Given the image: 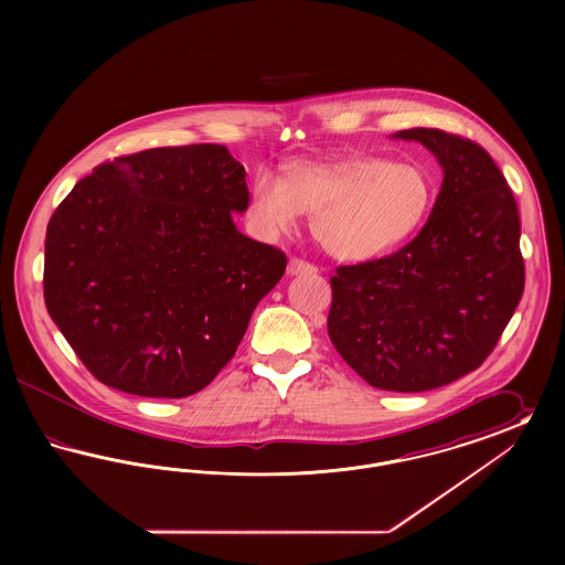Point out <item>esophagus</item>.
Wrapping results in <instances>:
<instances>
[{
  "mask_svg": "<svg viewBox=\"0 0 565 565\" xmlns=\"http://www.w3.org/2000/svg\"><path fill=\"white\" fill-rule=\"evenodd\" d=\"M311 273H318V269L311 265V263H305V260H300V258H290V263H288V275H311Z\"/></svg>",
  "mask_w": 565,
  "mask_h": 565,
  "instance_id": "34e87169",
  "label": "esophagus"
}]
</instances>
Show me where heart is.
Instances as JSON below:
<instances>
[{
	"instance_id": "b5f03b06",
	"label": "heart",
	"mask_w": 565,
	"mask_h": 565,
	"mask_svg": "<svg viewBox=\"0 0 565 565\" xmlns=\"http://www.w3.org/2000/svg\"><path fill=\"white\" fill-rule=\"evenodd\" d=\"M430 203V178L413 162L302 159L288 164L284 180L265 169L254 175L247 220L256 235L275 239L311 214V233L330 256L366 263L411 239Z\"/></svg>"
}]
</instances>
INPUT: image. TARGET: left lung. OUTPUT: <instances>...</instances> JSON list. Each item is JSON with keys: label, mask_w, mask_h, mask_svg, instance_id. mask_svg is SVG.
<instances>
[{"label": "left lung", "mask_w": 565, "mask_h": 565, "mask_svg": "<svg viewBox=\"0 0 565 565\" xmlns=\"http://www.w3.org/2000/svg\"><path fill=\"white\" fill-rule=\"evenodd\" d=\"M443 169L419 235L392 256L339 267L328 334L373 387L428 392L472 373L523 295L521 222L507 178L483 148L440 129H408Z\"/></svg>", "instance_id": "left-lung-1"}]
</instances>
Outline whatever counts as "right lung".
Returning <instances> with one entry per match:
<instances>
[{
  "label": "right lung",
  "mask_w": 565,
  "mask_h": 565,
  "mask_svg": "<svg viewBox=\"0 0 565 565\" xmlns=\"http://www.w3.org/2000/svg\"><path fill=\"white\" fill-rule=\"evenodd\" d=\"M247 199L242 162L196 143L104 162L54 210L46 309L102 383L186 398L228 364L288 263L237 231Z\"/></svg>",
  "instance_id": "1"
}]
</instances>
